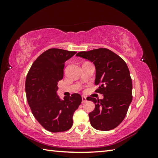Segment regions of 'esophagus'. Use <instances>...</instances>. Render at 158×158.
Wrapping results in <instances>:
<instances>
[{
	"mask_svg": "<svg viewBox=\"0 0 158 158\" xmlns=\"http://www.w3.org/2000/svg\"><path fill=\"white\" fill-rule=\"evenodd\" d=\"M81 99H82V103H85V102H86L87 101V99H86V98H85V96H82V97H81Z\"/></svg>",
	"mask_w": 158,
	"mask_h": 158,
	"instance_id": "1",
	"label": "esophagus"
}]
</instances>
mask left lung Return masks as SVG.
<instances>
[{"label": "left lung", "mask_w": 158, "mask_h": 158, "mask_svg": "<svg viewBox=\"0 0 158 158\" xmlns=\"http://www.w3.org/2000/svg\"><path fill=\"white\" fill-rule=\"evenodd\" d=\"M93 63L96 90L103 94L102 100L87 98L95 107L89 114L90 125L96 130L108 131L123 121L132 100V82L126 63L111 50L100 48L76 55Z\"/></svg>", "instance_id": "1"}]
</instances>
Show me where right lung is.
I'll return each mask as SVG.
<instances>
[{"mask_svg":"<svg viewBox=\"0 0 158 158\" xmlns=\"http://www.w3.org/2000/svg\"><path fill=\"white\" fill-rule=\"evenodd\" d=\"M60 49H50L34 61L26 79L28 105L34 117L52 132L70 129L73 114L81 102V96L74 93L62 100L58 95V82L63 77L64 65L75 54Z\"/></svg>","mask_w":158,"mask_h":158,"instance_id":"obj_1","label":"right lung"}]
</instances>
